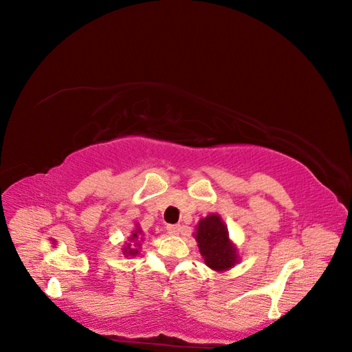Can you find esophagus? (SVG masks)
Here are the masks:
<instances>
[{"label": "esophagus", "mask_w": 352, "mask_h": 352, "mask_svg": "<svg viewBox=\"0 0 352 352\" xmlns=\"http://www.w3.org/2000/svg\"><path fill=\"white\" fill-rule=\"evenodd\" d=\"M167 232L170 233V235H177V233L180 232V226L179 225H168Z\"/></svg>", "instance_id": "esophagus-1"}]
</instances>
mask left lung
<instances>
[{
    "label": "left lung",
    "mask_w": 352,
    "mask_h": 352,
    "mask_svg": "<svg viewBox=\"0 0 352 352\" xmlns=\"http://www.w3.org/2000/svg\"><path fill=\"white\" fill-rule=\"evenodd\" d=\"M194 236L198 242L199 252L210 269L225 272L238 263L236 247L229 239L228 226L219 214H210L201 219Z\"/></svg>",
    "instance_id": "obj_1"
}]
</instances>
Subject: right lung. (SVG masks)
Masks as SVG:
<instances>
[{
    "label": "right lung",
    "mask_w": 352,
    "mask_h": 352,
    "mask_svg": "<svg viewBox=\"0 0 352 352\" xmlns=\"http://www.w3.org/2000/svg\"><path fill=\"white\" fill-rule=\"evenodd\" d=\"M142 238V230L136 226V229L132 232V235L129 236V243H126V247L123 248V254L126 255V257H135V255H138V250H140L141 247V239Z\"/></svg>",
    "instance_id": "obj_1"
}]
</instances>
